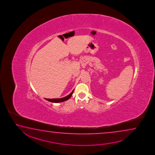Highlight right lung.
<instances>
[{"label": "right lung", "mask_w": 155, "mask_h": 155, "mask_svg": "<svg viewBox=\"0 0 155 155\" xmlns=\"http://www.w3.org/2000/svg\"><path fill=\"white\" fill-rule=\"evenodd\" d=\"M73 92L74 90L71 92V93L70 94H69L68 95L66 96L65 97L60 98V99H45L51 102H56V103H58V102H63V101H65L66 100H68L71 97V95L73 94Z\"/></svg>", "instance_id": "add662e5"}]
</instances>
